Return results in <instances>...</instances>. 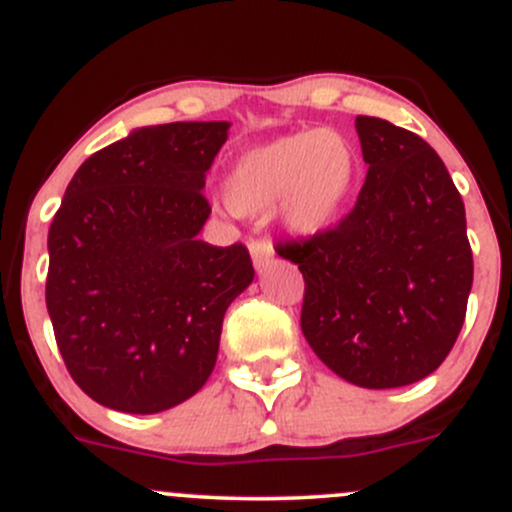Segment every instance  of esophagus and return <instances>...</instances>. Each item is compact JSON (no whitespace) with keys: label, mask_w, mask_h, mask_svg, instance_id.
Listing matches in <instances>:
<instances>
[{"label":"esophagus","mask_w":512,"mask_h":512,"mask_svg":"<svg viewBox=\"0 0 512 512\" xmlns=\"http://www.w3.org/2000/svg\"><path fill=\"white\" fill-rule=\"evenodd\" d=\"M249 249H251V258H254L256 271H266V268L271 266V263L275 261V251H273V246L268 244L266 239H256V241H251Z\"/></svg>","instance_id":"1"}]
</instances>
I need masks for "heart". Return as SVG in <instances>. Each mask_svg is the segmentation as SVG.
<instances>
[{
    "mask_svg": "<svg viewBox=\"0 0 512 512\" xmlns=\"http://www.w3.org/2000/svg\"><path fill=\"white\" fill-rule=\"evenodd\" d=\"M358 179V157L346 137L304 130L246 149L225 183V198L241 215H263L280 203L290 232L319 237L346 208Z\"/></svg>",
    "mask_w": 512,
    "mask_h": 512,
    "instance_id": "b5f03b06",
    "label": "heart"
}]
</instances>
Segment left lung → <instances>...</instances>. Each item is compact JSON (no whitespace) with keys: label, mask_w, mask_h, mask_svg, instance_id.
<instances>
[{"label":"left lung","mask_w":512,"mask_h":512,"mask_svg":"<svg viewBox=\"0 0 512 512\" xmlns=\"http://www.w3.org/2000/svg\"><path fill=\"white\" fill-rule=\"evenodd\" d=\"M367 176L338 227L278 254L304 275L302 333L338 377L406 387L440 367L462 331L474 263L462 195L426 140L355 118Z\"/></svg>","instance_id":"obj_1"}]
</instances>
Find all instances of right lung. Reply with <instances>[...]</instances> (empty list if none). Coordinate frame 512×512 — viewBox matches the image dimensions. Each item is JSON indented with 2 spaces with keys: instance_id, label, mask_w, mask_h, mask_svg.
<instances>
[{
  "instance_id": "right-lung-1",
  "label": "right lung",
  "mask_w": 512,
  "mask_h": 512,
  "mask_svg": "<svg viewBox=\"0 0 512 512\" xmlns=\"http://www.w3.org/2000/svg\"><path fill=\"white\" fill-rule=\"evenodd\" d=\"M227 120L135 128L79 166L48 232L45 304L84 394L174 409L208 382L222 319L254 280L246 246L198 239Z\"/></svg>"
}]
</instances>
